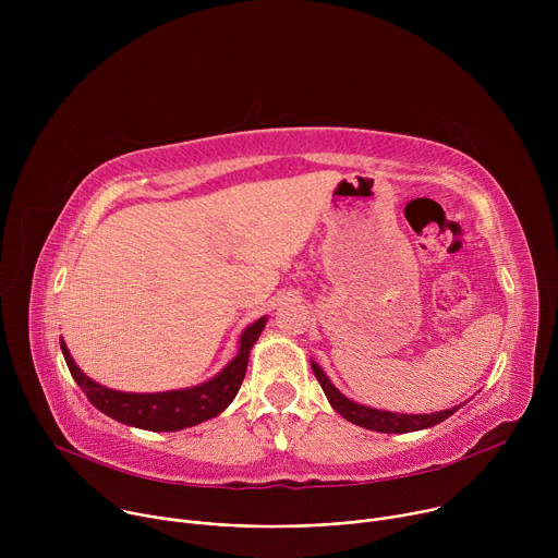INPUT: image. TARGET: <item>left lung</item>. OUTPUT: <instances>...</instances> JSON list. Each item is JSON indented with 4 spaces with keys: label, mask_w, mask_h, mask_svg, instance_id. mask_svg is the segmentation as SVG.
I'll return each mask as SVG.
<instances>
[{
    "label": "left lung",
    "mask_w": 558,
    "mask_h": 558,
    "mask_svg": "<svg viewBox=\"0 0 558 558\" xmlns=\"http://www.w3.org/2000/svg\"><path fill=\"white\" fill-rule=\"evenodd\" d=\"M311 368L317 377V381H320L325 395L329 404L333 407L336 413H340L347 422L355 424V426H362V428H368V430H375V433H413V430H424V428H430V426H437L439 422L448 420L454 411H459L463 404L459 407H452L448 411H439V413H430V415H404V413H390V411H377V409H368V407H362L357 402H351L347 395H342L333 384L331 379L325 375V371L317 366L315 362H311Z\"/></svg>",
    "instance_id": "left-lung-1"
}]
</instances>
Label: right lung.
<instances>
[{
    "mask_svg": "<svg viewBox=\"0 0 558 558\" xmlns=\"http://www.w3.org/2000/svg\"><path fill=\"white\" fill-rule=\"evenodd\" d=\"M265 325H267V317L263 315L260 320H256L243 331L238 355L216 377L192 388L166 390V392H123V390L106 388L95 379H90L74 364L63 340H59V344H61L65 364L70 368V375L78 386H82L93 407H97L108 417L134 428L154 430V433H172V430H183L205 420H211L233 402V397L238 388H241L247 373L250 351L256 344L258 336L263 333Z\"/></svg>",
    "mask_w": 558,
    "mask_h": 558,
    "instance_id": "right-lung-1",
    "label": "right lung"
}]
</instances>
